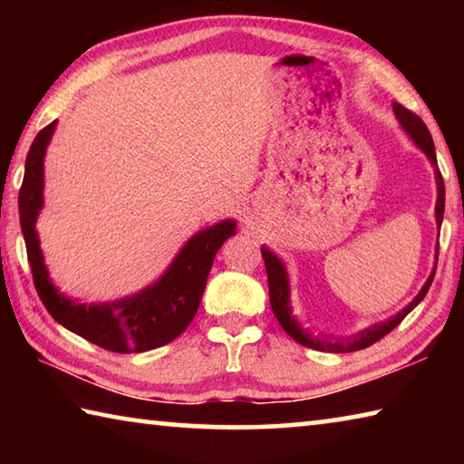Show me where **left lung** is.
Listing matches in <instances>:
<instances>
[{
	"mask_svg": "<svg viewBox=\"0 0 464 464\" xmlns=\"http://www.w3.org/2000/svg\"><path fill=\"white\" fill-rule=\"evenodd\" d=\"M392 110H395V116L399 124H401L403 130L413 139V143L418 145L426 157L430 160L431 166H434V176H436V186H438V200H436V223L438 227L442 225V217H444V179L442 174H440L438 163H436V149H434V140H431V135L426 124L420 119L418 114H413L411 110L403 108L401 104H392ZM262 257L266 264V272H268V288H270V304L274 315H276L278 324L282 329L293 337L295 342L307 345V348L319 350V352H334V354H343V352H356V350H364L368 345H372L374 342H379L381 337L392 332L401 321L410 315V313L418 307L421 303V298L426 296L430 290L431 280H434L436 268L431 270L430 278L426 280V285L421 286L418 296L407 304L403 311H399L397 315H392L391 319L382 321V324H374L371 327L362 329L356 335L350 337H332V335H313L309 329H304L301 324H298L296 317L293 315V309H290V285H288V274L285 264H282L280 257L276 254H272L268 247H262ZM436 264H438V247H436Z\"/></svg>",
	"mask_w": 464,
	"mask_h": 464,
	"instance_id": "obj_1",
	"label": "left lung"
}]
</instances>
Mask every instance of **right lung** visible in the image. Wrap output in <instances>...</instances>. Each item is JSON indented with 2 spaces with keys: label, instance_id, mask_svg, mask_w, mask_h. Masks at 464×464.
I'll return each mask as SVG.
<instances>
[{
  "label": "right lung",
  "instance_id": "add662e5",
  "mask_svg": "<svg viewBox=\"0 0 464 464\" xmlns=\"http://www.w3.org/2000/svg\"><path fill=\"white\" fill-rule=\"evenodd\" d=\"M54 127L57 121L38 132L30 145L24 182L18 196L20 227L26 241L28 264L43 304L51 317L69 332L119 354L147 352L174 342L190 325L198 311L217 251L227 239L233 237L237 223L227 218L196 233L186 241L166 274L145 290L114 303L82 304L72 301L61 295L49 278L36 233V218L44 202V153Z\"/></svg>",
  "mask_w": 464,
  "mask_h": 464
}]
</instances>
